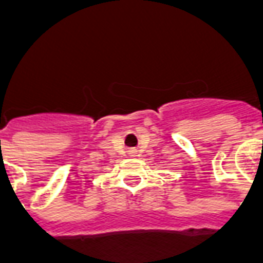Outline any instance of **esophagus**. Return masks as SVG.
<instances>
[{
  "label": "esophagus",
  "instance_id": "34e87169",
  "mask_svg": "<svg viewBox=\"0 0 263 263\" xmlns=\"http://www.w3.org/2000/svg\"><path fill=\"white\" fill-rule=\"evenodd\" d=\"M134 153H135L134 150H129V154H134Z\"/></svg>",
  "mask_w": 263,
  "mask_h": 263
}]
</instances>
